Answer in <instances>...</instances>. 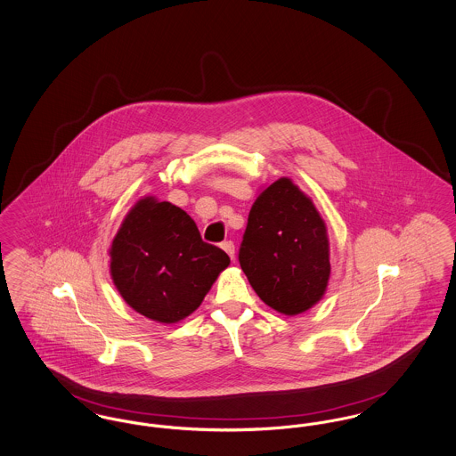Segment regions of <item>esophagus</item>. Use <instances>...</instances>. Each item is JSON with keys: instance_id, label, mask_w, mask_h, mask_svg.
Returning a JSON list of instances; mask_svg holds the SVG:
<instances>
[{"instance_id": "obj_1", "label": "esophagus", "mask_w": 456, "mask_h": 456, "mask_svg": "<svg viewBox=\"0 0 456 456\" xmlns=\"http://www.w3.org/2000/svg\"><path fill=\"white\" fill-rule=\"evenodd\" d=\"M222 249L231 256V260H234V242L232 240H225V242H222Z\"/></svg>"}]
</instances>
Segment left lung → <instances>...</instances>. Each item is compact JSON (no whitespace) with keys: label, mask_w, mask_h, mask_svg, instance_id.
Returning a JSON list of instances; mask_svg holds the SVG:
<instances>
[{"label":"left lung","mask_w":456,"mask_h":456,"mask_svg":"<svg viewBox=\"0 0 456 456\" xmlns=\"http://www.w3.org/2000/svg\"><path fill=\"white\" fill-rule=\"evenodd\" d=\"M239 263L261 301L287 316L301 314L325 296L331 270L325 220L289 177L255 200Z\"/></svg>","instance_id":"left-lung-1"}]
</instances>
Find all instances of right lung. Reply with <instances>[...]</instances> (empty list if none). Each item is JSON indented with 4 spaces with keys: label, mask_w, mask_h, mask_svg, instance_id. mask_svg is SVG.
<instances>
[{
    "label": "right lung",
    "mask_w": 456,
    "mask_h": 456,
    "mask_svg": "<svg viewBox=\"0 0 456 456\" xmlns=\"http://www.w3.org/2000/svg\"><path fill=\"white\" fill-rule=\"evenodd\" d=\"M109 255L121 297L136 313L166 325L198 309L231 263L220 248L201 239L184 210L153 196L136 201Z\"/></svg>",
    "instance_id": "1"
}]
</instances>
